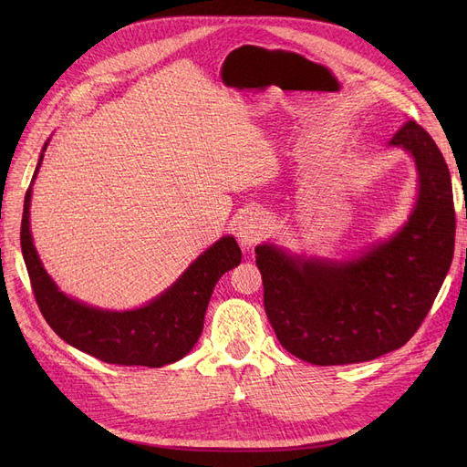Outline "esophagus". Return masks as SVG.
Here are the masks:
<instances>
[{"label":"esophagus","mask_w":467,"mask_h":467,"mask_svg":"<svg viewBox=\"0 0 467 467\" xmlns=\"http://www.w3.org/2000/svg\"><path fill=\"white\" fill-rule=\"evenodd\" d=\"M268 229V219L261 210H248L244 212L238 219L236 236L244 248H254L255 244L265 236Z\"/></svg>","instance_id":"1"}]
</instances>
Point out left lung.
<instances>
[{
  "instance_id": "obj_1",
  "label": "left lung",
  "mask_w": 467,
  "mask_h": 467,
  "mask_svg": "<svg viewBox=\"0 0 467 467\" xmlns=\"http://www.w3.org/2000/svg\"><path fill=\"white\" fill-rule=\"evenodd\" d=\"M414 159L419 199L391 238L352 261L255 248L263 305L280 345L314 365L369 361L401 348L428 316L454 255L449 166L416 120L389 140Z\"/></svg>"
}]
</instances>
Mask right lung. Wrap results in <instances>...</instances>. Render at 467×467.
I'll use <instances>...</instances> for the list:
<instances>
[{
  "label": "right lung",
  "instance_id": "obj_1",
  "mask_svg": "<svg viewBox=\"0 0 467 467\" xmlns=\"http://www.w3.org/2000/svg\"><path fill=\"white\" fill-rule=\"evenodd\" d=\"M45 143L43 151L47 150ZM43 162L39 155L34 180ZM32 189L26 191L20 246L37 306L67 345L106 363L162 367L192 350L204 327V314L217 280L240 265L242 252L233 236H223L196 257L162 296L136 310H102L67 297L47 275L30 233Z\"/></svg>",
  "mask_w": 467,
  "mask_h": 467
}]
</instances>
